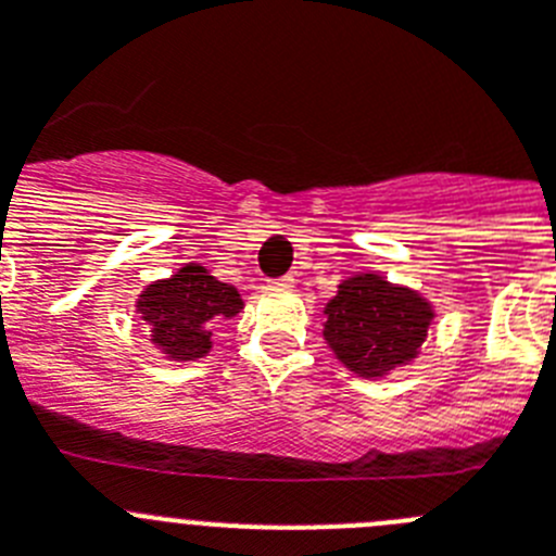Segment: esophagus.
Listing matches in <instances>:
<instances>
[{
	"label": "esophagus",
	"mask_w": 556,
	"mask_h": 556,
	"mask_svg": "<svg viewBox=\"0 0 556 556\" xmlns=\"http://www.w3.org/2000/svg\"><path fill=\"white\" fill-rule=\"evenodd\" d=\"M294 278L292 275H283V278H275V281H269V287L273 289H292Z\"/></svg>",
	"instance_id": "obj_1"
}]
</instances>
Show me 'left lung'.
I'll return each instance as SVG.
<instances>
[{
  "mask_svg": "<svg viewBox=\"0 0 556 556\" xmlns=\"http://www.w3.org/2000/svg\"><path fill=\"white\" fill-rule=\"evenodd\" d=\"M323 317V339L348 370L384 378L420 356L437 314L417 289L358 273L339 281Z\"/></svg>",
  "mask_w": 556,
  "mask_h": 556,
  "instance_id": "8db88e82",
  "label": "left lung"
}]
</instances>
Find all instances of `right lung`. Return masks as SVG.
<instances>
[{
    "mask_svg": "<svg viewBox=\"0 0 556 556\" xmlns=\"http://www.w3.org/2000/svg\"><path fill=\"white\" fill-rule=\"evenodd\" d=\"M239 289L217 281L203 264L189 262L169 278L136 294V314L150 328V342L169 362H198L214 348V326L242 312Z\"/></svg>",
    "mask_w": 556,
    "mask_h": 556,
    "instance_id": "right-lung-1",
    "label": "right lung"
}]
</instances>
